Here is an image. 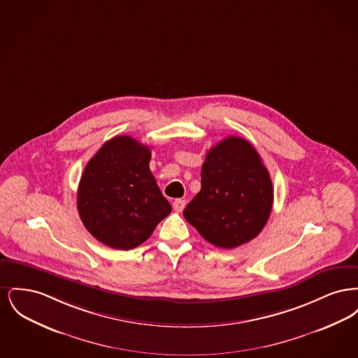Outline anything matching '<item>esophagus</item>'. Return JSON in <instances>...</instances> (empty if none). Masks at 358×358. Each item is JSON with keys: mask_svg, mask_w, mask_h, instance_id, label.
Here are the masks:
<instances>
[{"mask_svg": "<svg viewBox=\"0 0 358 358\" xmlns=\"http://www.w3.org/2000/svg\"><path fill=\"white\" fill-rule=\"evenodd\" d=\"M185 205H187V201H185V200H182V199H177V200H174V201H173V209H174L176 212H182V210H184V208H185Z\"/></svg>", "mask_w": 358, "mask_h": 358, "instance_id": "esophagus-1", "label": "esophagus"}]
</instances>
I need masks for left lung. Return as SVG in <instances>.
<instances>
[{"instance_id": "left-lung-1", "label": "left lung", "mask_w": 358, "mask_h": 358, "mask_svg": "<svg viewBox=\"0 0 358 358\" xmlns=\"http://www.w3.org/2000/svg\"><path fill=\"white\" fill-rule=\"evenodd\" d=\"M270 173L244 138L227 136L205 157L201 190L184 217L210 244L231 250L255 238L271 215Z\"/></svg>"}]
</instances>
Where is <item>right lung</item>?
<instances>
[{
	"label": "right lung",
	"mask_w": 358,
	"mask_h": 358,
	"mask_svg": "<svg viewBox=\"0 0 358 358\" xmlns=\"http://www.w3.org/2000/svg\"><path fill=\"white\" fill-rule=\"evenodd\" d=\"M150 148L129 136L107 141L88 161L78 187L87 231L115 250H133L171 212L150 171Z\"/></svg>",
	"instance_id": "obj_1"
}]
</instances>
